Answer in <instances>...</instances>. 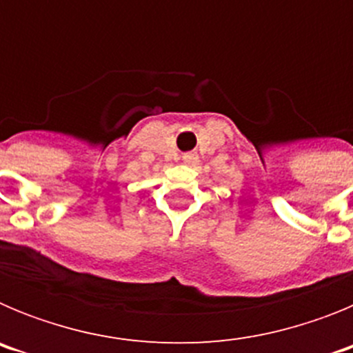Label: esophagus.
<instances>
[{
    "label": "esophagus",
    "mask_w": 353,
    "mask_h": 353,
    "mask_svg": "<svg viewBox=\"0 0 353 353\" xmlns=\"http://www.w3.org/2000/svg\"><path fill=\"white\" fill-rule=\"evenodd\" d=\"M182 159L187 164H194V162L198 161V154H194V152H187V154L182 155Z\"/></svg>",
    "instance_id": "obj_1"
}]
</instances>
